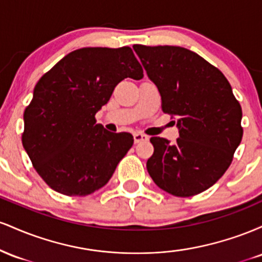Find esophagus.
<instances>
[{
    "instance_id": "obj_1",
    "label": "esophagus",
    "mask_w": 262,
    "mask_h": 262,
    "mask_svg": "<svg viewBox=\"0 0 262 262\" xmlns=\"http://www.w3.org/2000/svg\"><path fill=\"white\" fill-rule=\"evenodd\" d=\"M148 139H149L148 135H145V134H143V133H134V141H135V144L141 143V141H145V140H148Z\"/></svg>"
}]
</instances>
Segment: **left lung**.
Masks as SVG:
<instances>
[{
  "mask_svg": "<svg viewBox=\"0 0 262 262\" xmlns=\"http://www.w3.org/2000/svg\"><path fill=\"white\" fill-rule=\"evenodd\" d=\"M161 96L164 113L177 117L180 138L152 137L146 162L152 181L176 197L208 189L224 175L243 138L242 107L221 70L198 54L172 45H133Z\"/></svg>",
  "mask_w": 262,
  "mask_h": 262,
  "instance_id": "8db88e82",
  "label": "left lung"
}]
</instances>
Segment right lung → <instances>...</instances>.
Returning a JSON list of instances; mask_svg holds the SVG:
<instances>
[{"mask_svg": "<svg viewBox=\"0 0 262 262\" xmlns=\"http://www.w3.org/2000/svg\"><path fill=\"white\" fill-rule=\"evenodd\" d=\"M143 76L133 50L122 47L74 50L40 77L23 116L22 144L50 188L82 197L110 181L134 139L106 130L95 116L122 80Z\"/></svg>", "mask_w": 262, "mask_h": 262, "instance_id": "1", "label": "right lung"}]
</instances>
